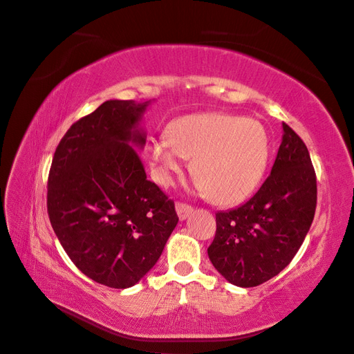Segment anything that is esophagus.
<instances>
[{
  "mask_svg": "<svg viewBox=\"0 0 354 354\" xmlns=\"http://www.w3.org/2000/svg\"><path fill=\"white\" fill-rule=\"evenodd\" d=\"M176 211H177V216L180 220H186L192 212H194V208H192L190 205H187V203H181V202H177L176 203Z\"/></svg>",
  "mask_w": 354,
  "mask_h": 354,
  "instance_id": "obj_1",
  "label": "esophagus"
}]
</instances>
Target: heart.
I'll return each mask as SVG.
<instances>
[{
    "label": "heart",
    "mask_w": 354,
    "mask_h": 354,
    "mask_svg": "<svg viewBox=\"0 0 354 354\" xmlns=\"http://www.w3.org/2000/svg\"><path fill=\"white\" fill-rule=\"evenodd\" d=\"M146 152L160 185H169L181 159L187 158L201 194L220 205H230L243 201L259 185L269 158V137L251 118L192 113L171 122L167 137L155 138Z\"/></svg>",
    "instance_id": "heart-1"
}]
</instances>
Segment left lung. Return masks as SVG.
Returning a JSON list of instances; mask_svg holds the SVG:
<instances>
[{
  "mask_svg": "<svg viewBox=\"0 0 354 354\" xmlns=\"http://www.w3.org/2000/svg\"><path fill=\"white\" fill-rule=\"evenodd\" d=\"M283 136L270 176L243 205L218 211L208 257L227 282L251 288L291 263L312 226L316 174L308 151L291 127Z\"/></svg>",
  "mask_w": 354,
  "mask_h": 354,
  "instance_id": "8db88e82",
  "label": "left lung"
}]
</instances>
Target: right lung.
I'll list each match as a JSON object with an SVG mask.
<instances>
[{"label": "right lung", "mask_w": 354, "mask_h": 354, "mask_svg": "<svg viewBox=\"0 0 354 354\" xmlns=\"http://www.w3.org/2000/svg\"><path fill=\"white\" fill-rule=\"evenodd\" d=\"M152 100H108L60 140L48 174L47 209L63 250L94 282L130 288L152 269L178 223L174 202L134 147Z\"/></svg>", "instance_id": "add662e5"}]
</instances>
